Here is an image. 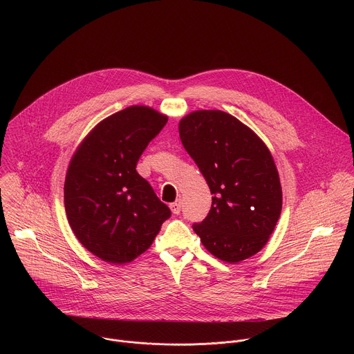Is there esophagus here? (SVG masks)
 <instances>
[{
	"mask_svg": "<svg viewBox=\"0 0 354 354\" xmlns=\"http://www.w3.org/2000/svg\"><path fill=\"white\" fill-rule=\"evenodd\" d=\"M180 207H182L180 200L174 201V203H171V205H169V209H171V212H172L174 214H179V213H180Z\"/></svg>",
	"mask_w": 354,
	"mask_h": 354,
	"instance_id": "esophagus-1",
	"label": "esophagus"
}]
</instances>
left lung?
<instances>
[{
  "mask_svg": "<svg viewBox=\"0 0 354 354\" xmlns=\"http://www.w3.org/2000/svg\"><path fill=\"white\" fill-rule=\"evenodd\" d=\"M185 149L207 180L210 213L193 230L210 254L238 263L268 243L279 221L283 193L268 145L223 111H194L179 122Z\"/></svg>",
  "mask_w": 354,
  "mask_h": 354,
  "instance_id": "left-lung-1",
  "label": "left lung"
}]
</instances>
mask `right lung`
<instances>
[{"label":"right lung","instance_id":"right-lung-1","mask_svg":"<svg viewBox=\"0 0 354 354\" xmlns=\"http://www.w3.org/2000/svg\"><path fill=\"white\" fill-rule=\"evenodd\" d=\"M167 122L153 108L133 105L99 122L75 149L64 182L66 214L77 239L99 259L134 261L171 216L136 171Z\"/></svg>","mask_w":354,"mask_h":354}]
</instances>
